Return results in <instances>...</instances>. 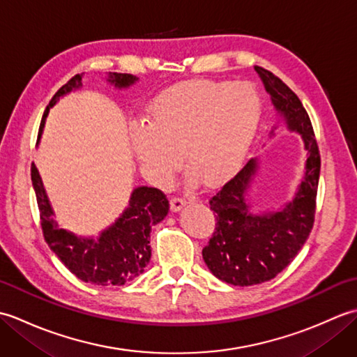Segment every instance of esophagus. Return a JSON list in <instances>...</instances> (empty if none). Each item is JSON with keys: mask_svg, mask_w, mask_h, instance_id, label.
<instances>
[{"mask_svg": "<svg viewBox=\"0 0 357 357\" xmlns=\"http://www.w3.org/2000/svg\"><path fill=\"white\" fill-rule=\"evenodd\" d=\"M185 207V199L179 198V196H174V198H172L170 201V208L173 213H178L179 210H183Z\"/></svg>", "mask_w": 357, "mask_h": 357, "instance_id": "esophagus-1", "label": "esophagus"}]
</instances>
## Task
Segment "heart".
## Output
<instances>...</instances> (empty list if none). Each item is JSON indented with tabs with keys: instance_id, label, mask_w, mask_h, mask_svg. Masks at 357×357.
Returning a JSON list of instances; mask_svg holds the SVG:
<instances>
[{
	"instance_id": "b5f03b06",
	"label": "heart",
	"mask_w": 357,
	"mask_h": 357,
	"mask_svg": "<svg viewBox=\"0 0 357 357\" xmlns=\"http://www.w3.org/2000/svg\"><path fill=\"white\" fill-rule=\"evenodd\" d=\"M261 115L259 92L250 82H183L156 98L147 124L132 127V150L144 174L159 185L181 169V153L204 184L218 185L244 164Z\"/></svg>"
}]
</instances>
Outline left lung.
<instances>
[{
	"label": "left lung",
	"mask_w": 357,
	"mask_h": 357,
	"mask_svg": "<svg viewBox=\"0 0 357 357\" xmlns=\"http://www.w3.org/2000/svg\"><path fill=\"white\" fill-rule=\"evenodd\" d=\"M255 70L288 130L301 135L307 156L298 190L282 210L262 215L250 211L247 192L259 169L257 159H250L244 169L210 199L218 224L213 236L202 250L204 262L218 279L238 287L267 282L304 247L313 229L321 172L312 121L301 100L271 72L259 66H255Z\"/></svg>",
	"instance_id": "8db88e82"
}]
</instances>
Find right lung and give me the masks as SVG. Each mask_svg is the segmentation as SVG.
I'll return each mask as SVG.
<instances>
[{"label": "right lung", "mask_w": 357, "mask_h": 357, "mask_svg": "<svg viewBox=\"0 0 357 357\" xmlns=\"http://www.w3.org/2000/svg\"><path fill=\"white\" fill-rule=\"evenodd\" d=\"M82 75L75 77L53 95L41 119L38 142L43 135L45 118L59 98L82 86ZM138 78L128 73L109 72L107 82L116 89L133 86ZM36 142V144H38ZM35 188L38 208H40L44 239L67 268L82 282L93 285H124L128 280L144 273L150 261L151 227L161 222L169 213V201L165 195L153 187L135 188L127 208L115 222L102 230L100 236L84 238L64 230L55 221V213L43 185L36 165L30 169Z\"/></svg>", "instance_id": "add662e5"}]
</instances>
